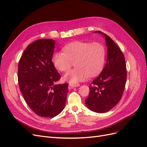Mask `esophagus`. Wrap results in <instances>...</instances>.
<instances>
[{
  "label": "esophagus",
  "instance_id": "obj_1",
  "mask_svg": "<svg viewBox=\"0 0 147 147\" xmlns=\"http://www.w3.org/2000/svg\"><path fill=\"white\" fill-rule=\"evenodd\" d=\"M69 86H71V88H74V87H77V86H79V84H71V83H69Z\"/></svg>",
  "mask_w": 147,
  "mask_h": 147
}]
</instances>
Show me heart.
<instances>
[{
    "instance_id": "obj_1",
    "label": "heart",
    "mask_w": 147,
    "mask_h": 147,
    "mask_svg": "<svg viewBox=\"0 0 147 147\" xmlns=\"http://www.w3.org/2000/svg\"><path fill=\"white\" fill-rule=\"evenodd\" d=\"M63 51L54 54L53 62L55 68L61 72H67L74 62L76 68L65 74L63 80L76 84L99 73L105 61V50L98 42L90 43L75 41L65 45Z\"/></svg>"
}]
</instances>
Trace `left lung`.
I'll list each match as a JSON object with an SVG mask.
<instances>
[{
  "label": "left lung",
  "instance_id": "8db88e82",
  "mask_svg": "<svg viewBox=\"0 0 147 147\" xmlns=\"http://www.w3.org/2000/svg\"><path fill=\"white\" fill-rule=\"evenodd\" d=\"M107 46V61L98 77L90 84L85 104L90 110L104 113L111 110L121 100L127 80V68L121 49L111 38L101 31Z\"/></svg>",
  "mask_w": 147,
  "mask_h": 147
}]
</instances>
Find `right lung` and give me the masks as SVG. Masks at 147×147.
<instances>
[{
    "mask_svg": "<svg viewBox=\"0 0 147 147\" xmlns=\"http://www.w3.org/2000/svg\"><path fill=\"white\" fill-rule=\"evenodd\" d=\"M55 40L38 39L26 47L18 65L19 88L26 104L37 115L52 118L64 108L67 83L55 84L61 79L52 62Z\"/></svg>",
    "mask_w": 147,
    "mask_h": 147,
    "instance_id": "1",
    "label": "right lung"
}]
</instances>
